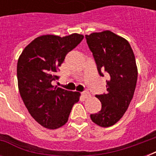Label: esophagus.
Masks as SVG:
<instances>
[{
	"label": "esophagus",
	"mask_w": 156,
	"mask_h": 156,
	"mask_svg": "<svg viewBox=\"0 0 156 156\" xmlns=\"http://www.w3.org/2000/svg\"><path fill=\"white\" fill-rule=\"evenodd\" d=\"M82 95H83V98L87 99V98H88L90 96V93L88 92V91H83V92H82Z\"/></svg>",
	"instance_id": "1"
}]
</instances>
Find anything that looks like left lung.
<instances>
[{
    "label": "left lung",
    "mask_w": 156,
    "mask_h": 156,
    "mask_svg": "<svg viewBox=\"0 0 156 156\" xmlns=\"http://www.w3.org/2000/svg\"><path fill=\"white\" fill-rule=\"evenodd\" d=\"M86 40L100 75L108 76L107 93L95 95L101 109L90 114V119L101 127H109L123 116L133 99L138 79L135 56L128 41L110 30L86 35Z\"/></svg>",
    "instance_id": "1"
}]
</instances>
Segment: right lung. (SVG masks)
Segmentation results:
<instances>
[{
  "label": "right lung",
  "mask_w": 156,
  "mask_h": 156,
  "mask_svg": "<svg viewBox=\"0 0 156 156\" xmlns=\"http://www.w3.org/2000/svg\"><path fill=\"white\" fill-rule=\"evenodd\" d=\"M83 35L36 38L24 48L17 66L18 90L33 118L45 128H60L68 121L80 93L52 86L66 54L83 40Z\"/></svg>",
  "instance_id": "obj_1"
}]
</instances>
